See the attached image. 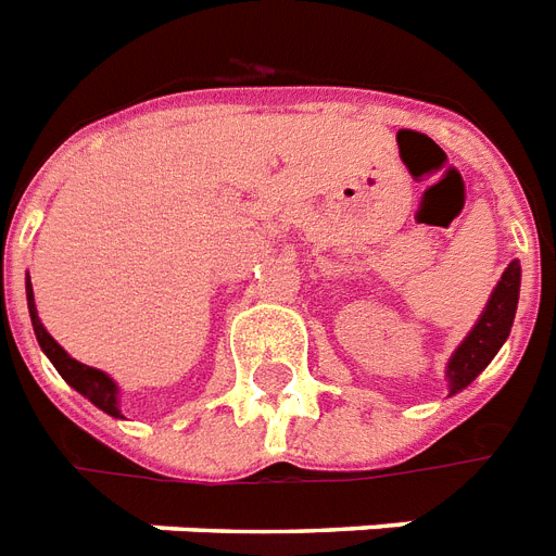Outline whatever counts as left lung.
I'll return each mask as SVG.
<instances>
[{
	"label": "left lung",
	"mask_w": 556,
	"mask_h": 556,
	"mask_svg": "<svg viewBox=\"0 0 556 556\" xmlns=\"http://www.w3.org/2000/svg\"><path fill=\"white\" fill-rule=\"evenodd\" d=\"M519 262H510L507 270L498 279L490 303H486L484 315L476 324V329L466 334V341L455 350L452 362H448V391H464L469 381L476 379L478 372L484 370L486 364L493 362V355L502 350V344L510 334L516 317V303H519Z\"/></svg>",
	"instance_id": "left-lung-1"
}]
</instances>
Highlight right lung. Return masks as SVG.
Segmentation results:
<instances>
[{
  "label": "right lung",
  "instance_id": "obj_1",
  "mask_svg": "<svg viewBox=\"0 0 556 556\" xmlns=\"http://www.w3.org/2000/svg\"><path fill=\"white\" fill-rule=\"evenodd\" d=\"M25 294H28V312H31L34 334H37V341H40L42 353L49 355V362H52L63 379L70 381L75 391L84 393V396H87L92 405H99L101 410H108L110 417H122L116 408V384H113V379H108V376H104L101 370H96V367H87V364H80V362H75V358H70V355H66V350H63L58 341H54L52 334L46 332V326L40 324L37 308H34L31 279H28V291H25Z\"/></svg>",
  "mask_w": 556,
  "mask_h": 556
}]
</instances>
